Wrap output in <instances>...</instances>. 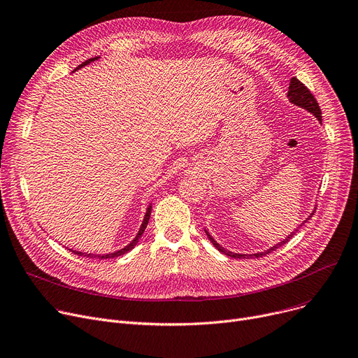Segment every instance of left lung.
<instances>
[{
  "instance_id": "left-lung-1",
  "label": "left lung",
  "mask_w": 358,
  "mask_h": 358,
  "mask_svg": "<svg viewBox=\"0 0 358 358\" xmlns=\"http://www.w3.org/2000/svg\"><path fill=\"white\" fill-rule=\"evenodd\" d=\"M288 98H289V101L292 102V103H295L296 106H301V108H303V109H306L308 112H311L320 122H322V116H321V109H320V105H318V102H317V99L314 98V94L309 92V89L302 83V82H299L296 78H292L291 79V83H289V90H288ZM317 210V208H315ZM315 210L309 214V217L306 219V220H309L311 219L313 216H314V213H315ZM305 220V222H306ZM303 222V223H305ZM302 223V224H303ZM302 224H299V227L302 226ZM298 227V229H299ZM298 229L295 230V231H298ZM295 231H292L287 239H283L282 242H279L278 245H275V246H272L271 249H268V250H265V252H260V253H255V255H241V253H233V252H229V250H226L224 248H222L216 241L213 239V237L207 233V230H206V234H207V237L210 239V242L214 245V248H216L219 252H222V253H224V255H227V256H230V257H234V259H249V257H262V256H265V255H269L272 250H275V249H278V248H280V246H283L285 243L287 242H289L292 237H294V234H295Z\"/></svg>"
}]
</instances>
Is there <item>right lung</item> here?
Segmentation results:
<instances>
[{
  "mask_svg": "<svg viewBox=\"0 0 358 358\" xmlns=\"http://www.w3.org/2000/svg\"><path fill=\"white\" fill-rule=\"evenodd\" d=\"M94 60H98V57H92V59H89V60H86V62H83L79 67H76L75 70H78V69H80V67H83V66H86V64H89L90 62H94ZM150 216H151V206H148V208H147V213H145V217H144V222H142V224H141V229H139V231H138V234H136V237L135 239L128 245V246H125L124 249H121V250H117V252H113V253H108V255H93V253H82V252H76V250H71V249H69V250H71L73 252L75 255H78V256H86V257H98V259H110V257H117V256H121V255H125V253H128L129 250H132L134 248H135V245L138 243V241H139V237L142 236V233L145 231V229H147V226H148V220H150Z\"/></svg>",
  "mask_w": 358,
  "mask_h": 358,
  "instance_id": "add662e5",
  "label": "right lung"
}]
</instances>
